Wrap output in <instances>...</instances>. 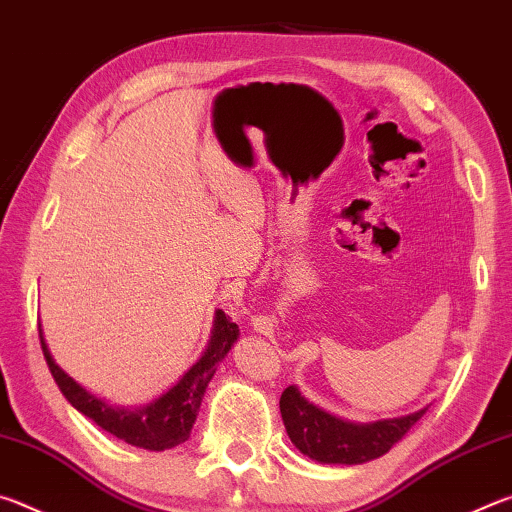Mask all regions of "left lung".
<instances>
[{
	"label": "left lung",
	"instance_id": "left-lung-1",
	"mask_svg": "<svg viewBox=\"0 0 512 512\" xmlns=\"http://www.w3.org/2000/svg\"><path fill=\"white\" fill-rule=\"evenodd\" d=\"M280 413L291 443L305 456L318 463L359 465L384 456L427 409L393 420L359 424L318 409L300 395L298 386H289L280 397Z\"/></svg>",
	"mask_w": 512,
	"mask_h": 512
}]
</instances>
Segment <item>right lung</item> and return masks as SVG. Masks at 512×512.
Listing matches in <instances>:
<instances>
[{"label":"right lung","instance_id":"add662e5","mask_svg":"<svg viewBox=\"0 0 512 512\" xmlns=\"http://www.w3.org/2000/svg\"><path fill=\"white\" fill-rule=\"evenodd\" d=\"M38 329L47 366L54 375L60 393L67 397V402L76 411H81L85 418L97 422L103 431L112 433V436H117L128 445L151 449V452H164V449L176 447L189 438L198 409H201L205 388L216 372V363L230 352L232 343L239 339L237 323H232L230 316L216 309L212 336L203 357L180 377L178 384L171 386L167 393L151 404L137 406V409H121V406H110L108 402L99 400L97 395L88 393L81 384H76L51 357L45 336H42V325H38Z\"/></svg>","mask_w":512,"mask_h":512}]
</instances>
